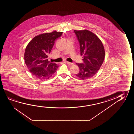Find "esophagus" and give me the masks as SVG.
Returning a JSON list of instances; mask_svg holds the SVG:
<instances>
[{
    "instance_id": "esophagus-1",
    "label": "esophagus",
    "mask_w": 134,
    "mask_h": 134,
    "mask_svg": "<svg viewBox=\"0 0 134 134\" xmlns=\"http://www.w3.org/2000/svg\"><path fill=\"white\" fill-rule=\"evenodd\" d=\"M66 63L67 64H69V65H73L74 64L73 63H70V62H68V61H66Z\"/></svg>"
}]
</instances>
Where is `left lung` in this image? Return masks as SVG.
<instances>
[{
	"label": "left lung",
	"mask_w": 134,
	"mask_h": 134,
	"mask_svg": "<svg viewBox=\"0 0 134 134\" xmlns=\"http://www.w3.org/2000/svg\"><path fill=\"white\" fill-rule=\"evenodd\" d=\"M80 46L82 64L76 63L80 69L76 76L86 80L95 75L103 64L105 50L102 42L97 35L87 30H74Z\"/></svg>",
	"instance_id": "obj_1"
}]
</instances>
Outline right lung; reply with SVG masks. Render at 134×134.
<instances>
[{"mask_svg":"<svg viewBox=\"0 0 134 134\" xmlns=\"http://www.w3.org/2000/svg\"><path fill=\"white\" fill-rule=\"evenodd\" d=\"M63 32L54 31L34 37L26 46L24 59L31 74L41 80H47L55 73L59 65L48 60L55 41Z\"/></svg>","mask_w":134,"mask_h":134,"instance_id":"add662e5","label":"right lung"}]
</instances>
